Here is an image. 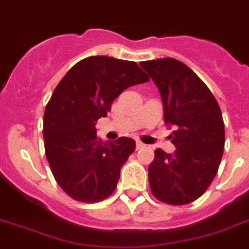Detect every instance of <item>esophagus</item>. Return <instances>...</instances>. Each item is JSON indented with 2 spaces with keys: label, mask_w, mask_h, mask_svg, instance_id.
Wrapping results in <instances>:
<instances>
[{
  "label": "esophagus",
  "mask_w": 249,
  "mask_h": 249,
  "mask_svg": "<svg viewBox=\"0 0 249 249\" xmlns=\"http://www.w3.org/2000/svg\"><path fill=\"white\" fill-rule=\"evenodd\" d=\"M144 146H145V145H144L142 142H137V149H138V150H139V149H142Z\"/></svg>",
  "instance_id": "esophagus-1"
}]
</instances>
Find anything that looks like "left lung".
<instances>
[{"label": "left lung", "instance_id": "8db88e82", "mask_svg": "<svg viewBox=\"0 0 249 249\" xmlns=\"http://www.w3.org/2000/svg\"><path fill=\"white\" fill-rule=\"evenodd\" d=\"M163 100L164 123L177 150H155L149 165L151 193L163 203L181 205L198 199L211 185L224 149V123L217 100L187 65L172 57L140 64Z\"/></svg>", "mask_w": 249, "mask_h": 249}]
</instances>
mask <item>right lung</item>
Returning <instances> with one entry per match:
<instances>
[{"label": "right lung", "mask_w": 249, "mask_h": 249, "mask_svg": "<svg viewBox=\"0 0 249 249\" xmlns=\"http://www.w3.org/2000/svg\"><path fill=\"white\" fill-rule=\"evenodd\" d=\"M146 81L137 62L90 56L56 86L45 109V153L57 184L71 198L100 202L115 190L135 142L125 137L101 142L95 125L125 89Z\"/></svg>", "instance_id": "right-lung-1"}]
</instances>
